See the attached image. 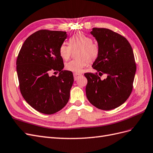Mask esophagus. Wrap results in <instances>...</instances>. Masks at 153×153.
I'll return each instance as SVG.
<instances>
[{"instance_id":"34e87169","label":"esophagus","mask_w":153,"mask_h":153,"mask_svg":"<svg viewBox=\"0 0 153 153\" xmlns=\"http://www.w3.org/2000/svg\"><path fill=\"white\" fill-rule=\"evenodd\" d=\"M81 76H82V74H79V73H74V77L75 80H77V79Z\"/></svg>"}]
</instances>
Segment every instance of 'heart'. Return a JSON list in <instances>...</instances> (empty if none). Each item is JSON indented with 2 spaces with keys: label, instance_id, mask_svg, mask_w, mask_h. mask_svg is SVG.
Returning a JSON list of instances; mask_svg holds the SVG:
<instances>
[{
  "label": "heart",
  "instance_id": "1",
  "mask_svg": "<svg viewBox=\"0 0 153 153\" xmlns=\"http://www.w3.org/2000/svg\"><path fill=\"white\" fill-rule=\"evenodd\" d=\"M79 49L77 58L67 62L65 68L72 72L79 73L86 67L89 62L95 61L99 56L100 47L96 42H93V39L82 32L76 33L69 39V45L63 43L59 49L61 58L67 60L70 58L72 50Z\"/></svg>",
  "mask_w": 153,
  "mask_h": 153
}]
</instances>
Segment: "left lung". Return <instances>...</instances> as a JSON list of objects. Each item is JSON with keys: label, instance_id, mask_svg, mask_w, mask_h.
<instances>
[{"label": "left lung", "instance_id": "8db88e82", "mask_svg": "<svg viewBox=\"0 0 153 153\" xmlns=\"http://www.w3.org/2000/svg\"><path fill=\"white\" fill-rule=\"evenodd\" d=\"M91 34L98 42L100 53L92 65L97 72L85 74L86 97L98 109H114L131 93L136 72L134 52L125 37L109 29L93 28ZM103 73L108 77L102 80L100 76Z\"/></svg>", "mask_w": 153, "mask_h": 153}]
</instances>
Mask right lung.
<instances>
[{"instance_id":"right-lung-1","label":"right lung","mask_w":153,"mask_h":153,"mask_svg":"<svg viewBox=\"0 0 153 153\" xmlns=\"http://www.w3.org/2000/svg\"><path fill=\"white\" fill-rule=\"evenodd\" d=\"M67 37L66 32L40 30L26 39L18 54L16 71L22 95L43 114H55L69 100L73 74L62 71L64 64L59 53ZM52 70L60 71L59 76H50Z\"/></svg>"}]
</instances>
